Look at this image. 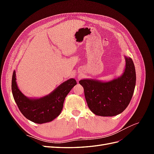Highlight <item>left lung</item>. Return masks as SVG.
Instances as JSON below:
<instances>
[{"label":"left lung","instance_id":"obj_1","mask_svg":"<svg viewBox=\"0 0 154 154\" xmlns=\"http://www.w3.org/2000/svg\"><path fill=\"white\" fill-rule=\"evenodd\" d=\"M123 75L109 82L82 80L86 101L93 113L101 116H114L125 110L131 100L136 75L131 58L126 57Z\"/></svg>","mask_w":154,"mask_h":154}]
</instances>
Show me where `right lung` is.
Segmentation results:
<instances>
[{"mask_svg": "<svg viewBox=\"0 0 154 154\" xmlns=\"http://www.w3.org/2000/svg\"><path fill=\"white\" fill-rule=\"evenodd\" d=\"M15 77V71H14L11 82L14 100L21 113L27 119L38 124L51 122L60 115L66 96L77 84L74 79H69L50 94L39 99H29L18 88Z\"/></svg>", "mask_w": 154, "mask_h": 154, "instance_id": "obj_1", "label": "right lung"}]
</instances>
